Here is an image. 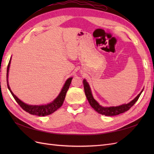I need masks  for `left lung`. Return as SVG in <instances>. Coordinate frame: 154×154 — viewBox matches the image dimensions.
<instances>
[{
  "label": "left lung",
  "instance_id": "obj_1",
  "mask_svg": "<svg viewBox=\"0 0 154 154\" xmlns=\"http://www.w3.org/2000/svg\"><path fill=\"white\" fill-rule=\"evenodd\" d=\"M83 87H84L85 96H86L88 103H89L91 106L99 114H101L102 115H105L106 116H116V115L123 113V112H125L128 110L135 103H136V102L137 101L139 96H140L141 94L143 92V91H142L132 101H130V103H128L127 104H124V105L118 106L104 107V106H102L100 105L99 103H97V102L94 99V97H93V96L92 95L89 85H88L87 82L85 80H83Z\"/></svg>",
  "mask_w": 154,
  "mask_h": 154
}]
</instances>
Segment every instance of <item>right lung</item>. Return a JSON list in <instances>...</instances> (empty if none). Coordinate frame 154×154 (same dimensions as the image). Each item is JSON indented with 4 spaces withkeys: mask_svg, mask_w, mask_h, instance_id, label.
<instances>
[{
    "mask_svg": "<svg viewBox=\"0 0 154 154\" xmlns=\"http://www.w3.org/2000/svg\"><path fill=\"white\" fill-rule=\"evenodd\" d=\"M10 63H11V58L10 60V62H9V63L8 65V68H7L6 78H7L8 87L9 88V90H10V92L11 93L12 96H13L14 99L15 100L17 103L20 106V107L23 110H25L26 112H28L30 114L36 115L38 116H48L53 113L54 112H55L57 109H58L62 105L63 101L65 100V97H66V93L69 89L70 85H71L72 78H69L66 81L64 86L63 87V88L62 89V91L60 93V94L58 95V96L57 97V98L52 102V103H50L48 105H27L24 103V102H22L21 100H20L15 94H13L10 89V86H9L8 78V72H9V69H10Z\"/></svg>",
    "mask_w": 154,
    "mask_h": 154,
    "instance_id": "obj_1",
    "label": "right lung"
}]
</instances>
